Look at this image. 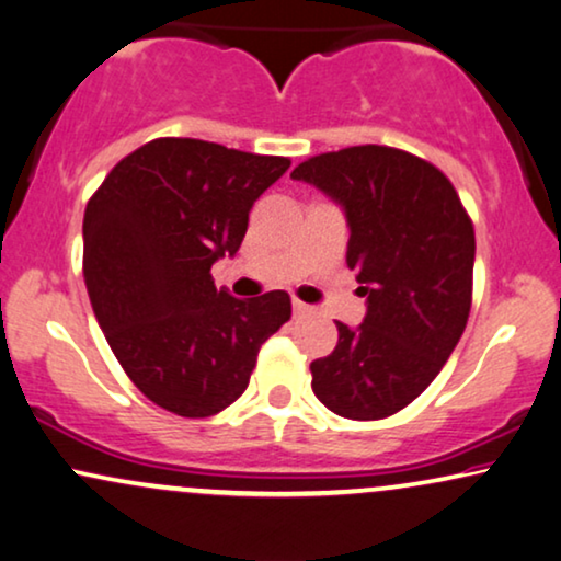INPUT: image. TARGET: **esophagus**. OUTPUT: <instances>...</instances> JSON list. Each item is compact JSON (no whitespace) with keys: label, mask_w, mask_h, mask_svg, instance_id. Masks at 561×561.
I'll list each match as a JSON object with an SVG mask.
<instances>
[{"label":"esophagus","mask_w":561,"mask_h":561,"mask_svg":"<svg viewBox=\"0 0 561 561\" xmlns=\"http://www.w3.org/2000/svg\"><path fill=\"white\" fill-rule=\"evenodd\" d=\"M293 310H295V316H305V312H310V305H305L300 300H293Z\"/></svg>","instance_id":"esophagus-1"}]
</instances>
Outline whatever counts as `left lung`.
I'll use <instances>...</instances> for the list:
<instances>
[{
	"instance_id": "left-lung-1",
	"label": "left lung",
	"mask_w": 561,
	"mask_h": 561,
	"mask_svg": "<svg viewBox=\"0 0 561 561\" xmlns=\"http://www.w3.org/2000/svg\"><path fill=\"white\" fill-rule=\"evenodd\" d=\"M348 218L346 264L367 318L335 323L339 343L310 364L312 392L348 421L410 405L446 364L472 308L474 226L431 161L390 146H351L295 167Z\"/></svg>"
}]
</instances>
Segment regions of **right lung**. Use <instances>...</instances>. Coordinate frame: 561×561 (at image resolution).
<instances>
[{
  "instance_id": "1",
  "label": "right lung",
  "mask_w": 561,
  "mask_h": 561,
  "mask_svg": "<svg viewBox=\"0 0 561 561\" xmlns=\"http://www.w3.org/2000/svg\"><path fill=\"white\" fill-rule=\"evenodd\" d=\"M285 156L156 138L117 161L84 210V282L130 382L182 417L241 398L261 343L293 316L282 289L238 300L210 268L233 256Z\"/></svg>"
}]
</instances>
